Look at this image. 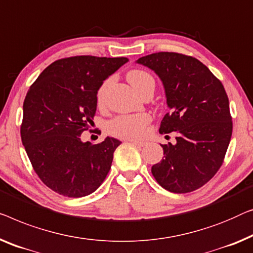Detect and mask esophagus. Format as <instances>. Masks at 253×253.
<instances>
[{"label":"esophagus","mask_w":253,"mask_h":253,"mask_svg":"<svg viewBox=\"0 0 253 253\" xmlns=\"http://www.w3.org/2000/svg\"><path fill=\"white\" fill-rule=\"evenodd\" d=\"M129 142L131 144H133L135 146H138V147H144L146 145V141H139V140H129Z\"/></svg>","instance_id":"esophagus-1"}]
</instances>
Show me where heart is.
<instances>
[{
    "mask_svg": "<svg viewBox=\"0 0 253 253\" xmlns=\"http://www.w3.org/2000/svg\"><path fill=\"white\" fill-rule=\"evenodd\" d=\"M127 81L130 82L133 89L139 94L145 92L149 87L155 86V81L149 73L141 71V69H132L127 73ZM112 84V79L109 78L102 82L99 89L97 91V104L102 106L106 99L108 87ZM151 122V116L146 113L131 115H120L114 120H112L108 124L109 133L119 138L124 139H138L145 134L147 126Z\"/></svg>",
    "mask_w": 253,
    "mask_h": 253,
    "instance_id": "b5f03b06",
    "label": "heart"
}]
</instances>
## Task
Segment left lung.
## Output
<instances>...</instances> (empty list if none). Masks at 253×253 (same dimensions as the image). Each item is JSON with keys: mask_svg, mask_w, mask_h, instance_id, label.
<instances>
[{"mask_svg": "<svg viewBox=\"0 0 253 253\" xmlns=\"http://www.w3.org/2000/svg\"><path fill=\"white\" fill-rule=\"evenodd\" d=\"M137 63L151 68L163 83L170 112L161 122L160 133L177 132L174 145H161L164 157L152 167L154 178L172 193L199 189L221 167L232 137L225 87L206 65L190 56L157 52Z\"/></svg>", "mask_w": 253, "mask_h": 253, "instance_id": "8db88e82", "label": "left lung"}]
</instances>
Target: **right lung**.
Instances as JSON below:
<instances>
[{
    "instance_id": "add662e5",
    "label": "right lung",
    "mask_w": 253,
    "mask_h": 253,
    "mask_svg": "<svg viewBox=\"0 0 253 253\" xmlns=\"http://www.w3.org/2000/svg\"><path fill=\"white\" fill-rule=\"evenodd\" d=\"M124 57L76 56L47 66L29 87L24 101L21 141L33 169L50 189L68 197L93 193L111 169L121 141L83 142L92 126L97 91L127 63Z\"/></svg>"
}]
</instances>
